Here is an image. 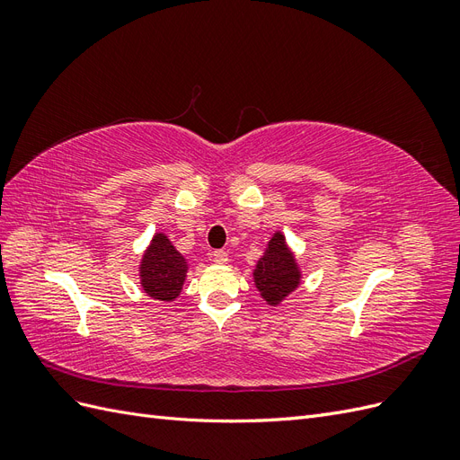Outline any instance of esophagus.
I'll return each instance as SVG.
<instances>
[{"mask_svg":"<svg viewBox=\"0 0 460 460\" xmlns=\"http://www.w3.org/2000/svg\"><path fill=\"white\" fill-rule=\"evenodd\" d=\"M213 261L217 264H226L228 262V253L222 252V249H218V252H213Z\"/></svg>","mask_w":460,"mask_h":460,"instance_id":"34e87169","label":"esophagus"}]
</instances>
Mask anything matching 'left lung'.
<instances>
[{"mask_svg":"<svg viewBox=\"0 0 460 460\" xmlns=\"http://www.w3.org/2000/svg\"><path fill=\"white\" fill-rule=\"evenodd\" d=\"M253 282L255 288L259 289L261 297L267 301L270 307L282 305L288 299V296L294 294L301 286V267L294 249L288 245L282 230H276L267 247H264L262 255L255 264Z\"/></svg>","mask_w":460,"mask_h":460,"instance_id":"obj_1","label":"left lung"}]
</instances>
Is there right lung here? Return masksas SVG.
<instances>
[{
  "mask_svg": "<svg viewBox=\"0 0 460 460\" xmlns=\"http://www.w3.org/2000/svg\"><path fill=\"white\" fill-rule=\"evenodd\" d=\"M188 259L178 252L164 232H155L137 264V276L144 294L151 299L172 303L186 282Z\"/></svg>",
  "mask_w": 460,
  "mask_h": 460,
  "instance_id": "obj_1",
  "label": "right lung"
}]
</instances>
